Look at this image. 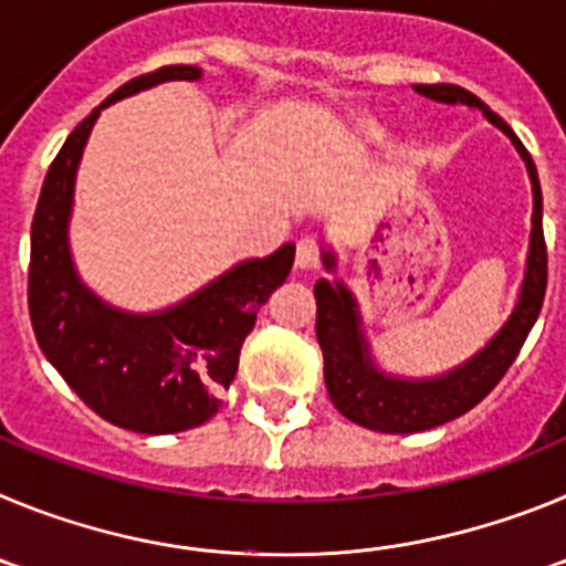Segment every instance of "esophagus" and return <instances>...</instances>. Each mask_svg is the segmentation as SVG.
<instances>
[{"label":"esophagus","instance_id":"1","mask_svg":"<svg viewBox=\"0 0 566 566\" xmlns=\"http://www.w3.org/2000/svg\"><path fill=\"white\" fill-rule=\"evenodd\" d=\"M294 266L300 272H314L319 269V249H317V240L314 238H303L297 243V254H294Z\"/></svg>","mask_w":566,"mask_h":566}]
</instances>
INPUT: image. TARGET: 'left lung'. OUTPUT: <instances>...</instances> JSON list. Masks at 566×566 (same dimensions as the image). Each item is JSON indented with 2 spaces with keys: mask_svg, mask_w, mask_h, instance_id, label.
Listing matches in <instances>:
<instances>
[{
  "mask_svg": "<svg viewBox=\"0 0 566 566\" xmlns=\"http://www.w3.org/2000/svg\"><path fill=\"white\" fill-rule=\"evenodd\" d=\"M413 90L431 102L464 104L470 109H479L493 127L507 135L530 175V189H533V218H530V223L533 227H530V249L527 260H524L522 286H518V297L510 308L507 319L479 352H473L451 368H444V371L431 374V377H408V374H394L382 368L371 352V339L365 334L357 294L339 277L317 280V286H314L317 343L323 348V359H326L328 397L345 419L379 433L428 431V428L462 417L473 405L482 402L513 365L530 328L536 326L544 303V289H547L542 184H538L536 164L524 149V144L482 98H476L464 87H457V84H413ZM319 258H323V266L328 274H337V252L326 240L319 247Z\"/></svg>",
  "mask_w": 566,
  "mask_h": 566,
  "instance_id": "obj_1",
  "label": "left lung"
}]
</instances>
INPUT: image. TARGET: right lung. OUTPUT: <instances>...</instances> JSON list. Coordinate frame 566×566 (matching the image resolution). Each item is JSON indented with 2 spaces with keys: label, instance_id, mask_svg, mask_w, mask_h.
I'll return each mask as SVG.
<instances>
[{
  "label": "right lung",
  "instance_id": "obj_1",
  "mask_svg": "<svg viewBox=\"0 0 566 566\" xmlns=\"http://www.w3.org/2000/svg\"><path fill=\"white\" fill-rule=\"evenodd\" d=\"M172 64L118 87L78 124L50 164L30 229L28 306L39 348L102 419L135 433H178L209 422L238 374L240 345L260 306L289 277L294 243L238 260L172 306L129 312L82 280L70 249L76 175L87 138L109 104L164 82H201Z\"/></svg>",
  "mask_w": 566,
  "mask_h": 566
}]
</instances>
